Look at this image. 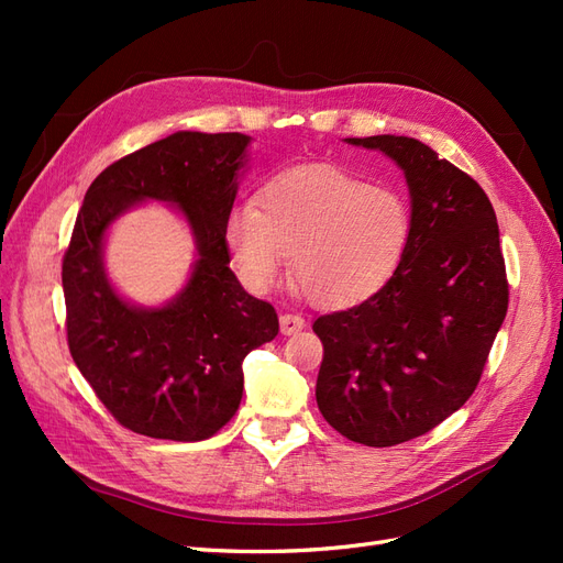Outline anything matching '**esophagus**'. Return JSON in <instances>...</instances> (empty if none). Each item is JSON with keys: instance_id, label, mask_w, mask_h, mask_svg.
Returning <instances> with one entry per match:
<instances>
[{"instance_id": "obj_1", "label": "esophagus", "mask_w": 563, "mask_h": 563, "mask_svg": "<svg viewBox=\"0 0 563 563\" xmlns=\"http://www.w3.org/2000/svg\"><path fill=\"white\" fill-rule=\"evenodd\" d=\"M279 327H282V333L284 335H294L298 331L305 329V319L300 314H294V312H286L279 317Z\"/></svg>"}]
</instances>
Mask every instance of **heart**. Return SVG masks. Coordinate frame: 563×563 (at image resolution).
<instances>
[{"instance_id": "obj_1", "label": "heart", "mask_w": 563, "mask_h": 563, "mask_svg": "<svg viewBox=\"0 0 563 563\" xmlns=\"http://www.w3.org/2000/svg\"><path fill=\"white\" fill-rule=\"evenodd\" d=\"M242 279L265 291L294 255V284L314 305L356 302L395 275L413 240L408 199L335 166H298L272 178L258 209L242 203L225 223Z\"/></svg>"}]
</instances>
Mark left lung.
<instances>
[{
  "mask_svg": "<svg viewBox=\"0 0 563 563\" xmlns=\"http://www.w3.org/2000/svg\"><path fill=\"white\" fill-rule=\"evenodd\" d=\"M347 143L401 166L413 240L376 294L314 321L323 345L317 406L350 441L383 449L430 432L472 397L509 286L496 211L479 183L406 135Z\"/></svg>",
  "mask_w": 563,
  "mask_h": 563,
  "instance_id": "obj_1",
  "label": "left lung"
}]
</instances>
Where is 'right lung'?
<instances>
[{"mask_svg": "<svg viewBox=\"0 0 563 563\" xmlns=\"http://www.w3.org/2000/svg\"><path fill=\"white\" fill-rule=\"evenodd\" d=\"M249 143L244 133L178 131L110 164L84 195L63 258L67 347L135 434L213 437L240 408L244 356L279 333L275 308L230 269L225 223ZM145 198L176 202L198 244L191 279L162 309L119 299L102 267L107 228Z\"/></svg>", "mask_w": 563, "mask_h": 563, "instance_id": "add662e5", "label": "right lung"}]
</instances>
